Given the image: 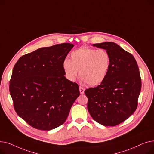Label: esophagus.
<instances>
[{
  "label": "esophagus",
  "mask_w": 154,
  "mask_h": 154,
  "mask_svg": "<svg viewBox=\"0 0 154 154\" xmlns=\"http://www.w3.org/2000/svg\"><path fill=\"white\" fill-rule=\"evenodd\" d=\"M79 91H80V94H83L84 93V91H85V89L82 87H79Z\"/></svg>",
  "instance_id": "esophagus-1"
}]
</instances>
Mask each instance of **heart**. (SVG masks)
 Masks as SVG:
<instances>
[{
    "instance_id": "heart-1",
    "label": "heart",
    "mask_w": 154,
    "mask_h": 154,
    "mask_svg": "<svg viewBox=\"0 0 154 154\" xmlns=\"http://www.w3.org/2000/svg\"><path fill=\"white\" fill-rule=\"evenodd\" d=\"M71 60L66 59L63 69L68 80L74 82L79 76L84 83L97 86L106 78L110 67V56L104 49L97 50L89 47H80L70 54Z\"/></svg>"
}]
</instances>
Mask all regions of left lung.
<instances>
[{"label":"left lung","mask_w":154,"mask_h":154,"mask_svg":"<svg viewBox=\"0 0 154 154\" xmlns=\"http://www.w3.org/2000/svg\"><path fill=\"white\" fill-rule=\"evenodd\" d=\"M106 50L110 67L106 78L95 87L87 88V109L95 120L105 126L124 122L135 111L141 90V78L134 56L112 42L94 44Z\"/></svg>","instance_id":"1"}]
</instances>
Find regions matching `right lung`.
Returning a JSON list of instances; mask_svg holds the SVG:
<instances>
[{
	"label": "right lung",
	"mask_w": 154,
	"mask_h": 154,
	"mask_svg": "<svg viewBox=\"0 0 154 154\" xmlns=\"http://www.w3.org/2000/svg\"><path fill=\"white\" fill-rule=\"evenodd\" d=\"M74 45L57 44L22 56L16 62L9 91L17 114L32 127L51 131L63 124L80 95L65 77L63 62Z\"/></svg>",
	"instance_id": "add662e5"
}]
</instances>
